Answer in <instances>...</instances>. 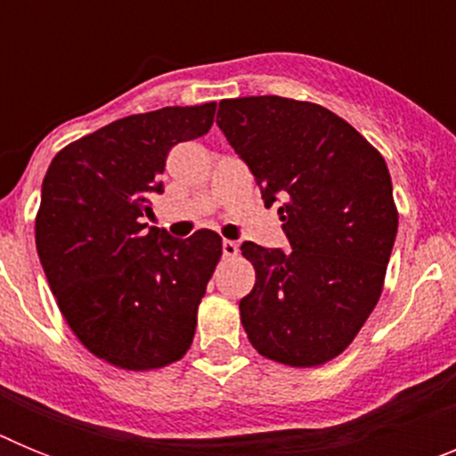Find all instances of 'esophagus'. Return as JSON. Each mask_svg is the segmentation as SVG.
Listing matches in <instances>:
<instances>
[{
    "label": "esophagus",
    "instance_id": "34e87169",
    "mask_svg": "<svg viewBox=\"0 0 456 456\" xmlns=\"http://www.w3.org/2000/svg\"><path fill=\"white\" fill-rule=\"evenodd\" d=\"M221 253H224V257H235L237 253H240V247H237V241H232V240H224V241H221Z\"/></svg>",
    "mask_w": 456,
    "mask_h": 456
}]
</instances>
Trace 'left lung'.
Segmentation results:
<instances>
[{
  "instance_id": "8db88e82",
  "label": "left lung",
  "mask_w": 456,
  "mask_h": 456,
  "mask_svg": "<svg viewBox=\"0 0 456 456\" xmlns=\"http://www.w3.org/2000/svg\"><path fill=\"white\" fill-rule=\"evenodd\" d=\"M216 125L253 173L292 251L241 244L256 285L241 324L263 356L313 368L352 345L377 305L397 235L384 157L329 109L251 95L221 100Z\"/></svg>"
}]
</instances>
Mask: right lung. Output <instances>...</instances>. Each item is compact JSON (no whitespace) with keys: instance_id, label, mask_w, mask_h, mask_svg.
I'll return each mask as SVG.
<instances>
[{"instance_id":"obj_1","label":"right lung","mask_w":456,"mask_h":456,"mask_svg":"<svg viewBox=\"0 0 456 456\" xmlns=\"http://www.w3.org/2000/svg\"><path fill=\"white\" fill-rule=\"evenodd\" d=\"M216 102L127 116L52 159L40 189L36 248L56 304L84 347L123 370L187 354L221 237L175 240L143 224L175 143L208 134Z\"/></svg>"}]
</instances>
